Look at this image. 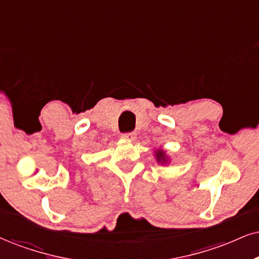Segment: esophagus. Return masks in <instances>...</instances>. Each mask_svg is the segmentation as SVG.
<instances>
[{"label": "esophagus", "instance_id": "34e87169", "mask_svg": "<svg viewBox=\"0 0 259 259\" xmlns=\"http://www.w3.org/2000/svg\"><path fill=\"white\" fill-rule=\"evenodd\" d=\"M123 139H127V140H135L136 139V133H133V132H131V133H123L122 136Z\"/></svg>", "mask_w": 259, "mask_h": 259}]
</instances>
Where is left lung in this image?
<instances>
[{"instance_id":"8db88e82","label":"left lung","mask_w":259,"mask_h":259,"mask_svg":"<svg viewBox=\"0 0 259 259\" xmlns=\"http://www.w3.org/2000/svg\"><path fill=\"white\" fill-rule=\"evenodd\" d=\"M155 156H156V161H157L158 163H161V164L168 163V157H167V155H165L164 150H162V149L156 150Z\"/></svg>"}]
</instances>
